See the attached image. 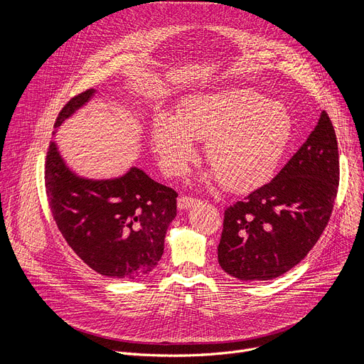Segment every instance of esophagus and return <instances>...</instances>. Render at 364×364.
<instances>
[{"label":"esophagus","instance_id":"1","mask_svg":"<svg viewBox=\"0 0 364 364\" xmlns=\"http://www.w3.org/2000/svg\"><path fill=\"white\" fill-rule=\"evenodd\" d=\"M196 203H197V200L193 197H188V196H180L177 200L178 209H188V207H191Z\"/></svg>","mask_w":364,"mask_h":364}]
</instances>
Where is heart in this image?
I'll list each match as a JSON object with an SVG mask.
<instances>
[{"label": "heart", "mask_w": 364, "mask_h": 364, "mask_svg": "<svg viewBox=\"0 0 364 364\" xmlns=\"http://www.w3.org/2000/svg\"><path fill=\"white\" fill-rule=\"evenodd\" d=\"M292 119L278 100L250 89H229L187 97L176 117L154 119L151 138L163 168L186 170L194 155L191 139L205 141L204 159L222 187L249 191L275 170L289 144Z\"/></svg>", "instance_id": "obj_1"}]
</instances>
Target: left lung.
<instances>
[{
    "mask_svg": "<svg viewBox=\"0 0 364 364\" xmlns=\"http://www.w3.org/2000/svg\"><path fill=\"white\" fill-rule=\"evenodd\" d=\"M338 181L336 131L323 111L277 177L225 210L222 269L240 281H268L298 265L330 220Z\"/></svg>",
    "mask_w": 364,
    "mask_h": 364,
    "instance_id": "left-lung-1",
    "label": "left lung"
}]
</instances>
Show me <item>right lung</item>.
Masks as SVG:
<instances>
[{"label":"right lung","mask_w":364,"mask_h":364,"mask_svg":"<svg viewBox=\"0 0 364 364\" xmlns=\"http://www.w3.org/2000/svg\"><path fill=\"white\" fill-rule=\"evenodd\" d=\"M95 95L72 97L55 122L59 128ZM46 194L53 219L68 245L95 272L135 279L159 265L167 229L177 215V193L132 167L112 180L76 176L55 141L46 157Z\"/></svg>","instance_id":"add662e5"}]
</instances>
